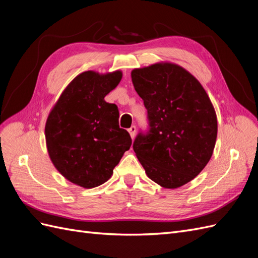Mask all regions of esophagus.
Wrapping results in <instances>:
<instances>
[{
  "label": "esophagus",
  "mask_w": 258,
  "mask_h": 258,
  "mask_svg": "<svg viewBox=\"0 0 258 258\" xmlns=\"http://www.w3.org/2000/svg\"><path fill=\"white\" fill-rule=\"evenodd\" d=\"M136 131H137V127L136 126H131L129 129H128V132L129 135L131 137V139H134L135 136H136Z\"/></svg>",
  "instance_id": "34e87169"
}]
</instances>
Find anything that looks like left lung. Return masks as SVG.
<instances>
[{
    "label": "left lung",
    "instance_id": "8db88e82",
    "mask_svg": "<svg viewBox=\"0 0 258 258\" xmlns=\"http://www.w3.org/2000/svg\"><path fill=\"white\" fill-rule=\"evenodd\" d=\"M131 79L150 129L134 151L152 181L165 188L190 182L207 166L217 137L212 102L196 77L170 62L135 69Z\"/></svg>",
    "mask_w": 258,
    "mask_h": 258
}]
</instances>
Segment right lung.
I'll return each mask as SVG.
<instances>
[{
  "label": "right lung",
  "instance_id": "obj_1",
  "mask_svg": "<svg viewBox=\"0 0 258 258\" xmlns=\"http://www.w3.org/2000/svg\"><path fill=\"white\" fill-rule=\"evenodd\" d=\"M121 77V71L77 75L46 121V145L53 166L84 188L105 183L131 146L128 131L119 128L118 107L104 100Z\"/></svg>",
  "mask_w": 258,
  "mask_h": 258
}]
</instances>
